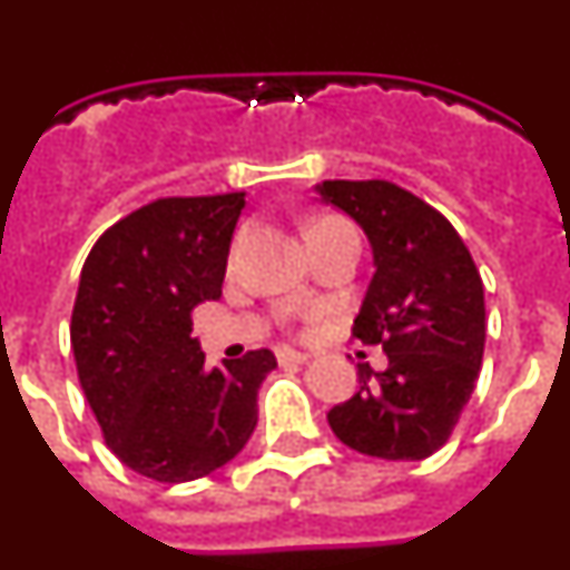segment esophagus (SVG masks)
<instances>
[{
    "label": "esophagus",
    "mask_w": 570,
    "mask_h": 570,
    "mask_svg": "<svg viewBox=\"0 0 570 570\" xmlns=\"http://www.w3.org/2000/svg\"><path fill=\"white\" fill-rule=\"evenodd\" d=\"M276 360H279V365H302V362H308L311 356L302 354V351H291V347H279V351H276Z\"/></svg>",
    "instance_id": "esophagus-1"
}]
</instances>
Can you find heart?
Masks as SVG:
<instances>
[{"label":"heart","instance_id":"1","mask_svg":"<svg viewBox=\"0 0 570 570\" xmlns=\"http://www.w3.org/2000/svg\"><path fill=\"white\" fill-rule=\"evenodd\" d=\"M340 225H347V223H342V219H336V216H322V219H316V223L308 228V239H311V236L322 234V230L340 228Z\"/></svg>","mask_w":570,"mask_h":570}]
</instances>
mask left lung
Returning a JSON list of instances; mask_svg holds the SVG:
<instances>
[{
    "label": "left lung",
    "instance_id": "obj_1",
    "mask_svg": "<svg viewBox=\"0 0 570 570\" xmlns=\"http://www.w3.org/2000/svg\"><path fill=\"white\" fill-rule=\"evenodd\" d=\"M316 190L374 248V279L351 336L387 354L385 371L360 365V391L331 407V431L365 456L425 460L454 434L480 376V271L454 225L400 185L325 179Z\"/></svg>",
    "mask_w": 570,
    "mask_h": 570
}]
</instances>
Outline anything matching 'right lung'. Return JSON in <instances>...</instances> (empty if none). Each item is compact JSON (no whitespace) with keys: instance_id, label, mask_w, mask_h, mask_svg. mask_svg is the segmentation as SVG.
I'll return each instance as SVG.
<instances>
[{"instance_id":"add662e5","label":"right lung","mask_w":570,"mask_h":570,"mask_svg":"<svg viewBox=\"0 0 570 570\" xmlns=\"http://www.w3.org/2000/svg\"><path fill=\"white\" fill-rule=\"evenodd\" d=\"M245 194L168 196L110 225L90 248L70 316V347L102 436L156 482L208 476L256 428L268 347L205 367L196 305L223 296Z\"/></svg>"}]
</instances>
